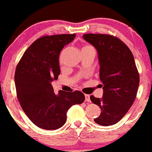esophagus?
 Listing matches in <instances>:
<instances>
[{"mask_svg": "<svg viewBox=\"0 0 152 152\" xmlns=\"http://www.w3.org/2000/svg\"><path fill=\"white\" fill-rule=\"evenodd\" d=\"M85 102H90V96L89 95H85Z\"/></svg>", "mask_w": 152, "mask_h": 152, "instance_id": "esophagus-1", "label": "esophagus"}]
</instances>
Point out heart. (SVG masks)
Wrapping results in <instances>:
<instances>
[{
	"instance_id": "obj_1",
	"label": "heart",
	"mask_w": 152,
	"mask_h": 152,
	"mask_svg": "<svg viewBox=\"0 0 152 152\" xmlns=\"http://www.w3.org/2000/svg\"><path fill=\"white\" fill-rule=\"evenodd\" d=\"M86 47H90V46H89V45H87V46H85L84 48H86Z\"/></svg>"
}]
</instances>
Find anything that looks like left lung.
I'll return each mask as SVG.
<instances>
[{
	"mask_svg": "<svg viewBox=\"0 0 152 152\" xmlns=\"http://www.w3.org/2000/svg\"><path fill=\"white\" fill-rule=\"evenodd\" d=\"M85 41L96 49L99 56V78L103 87L102 98L90 96L101 108L94 121L99 125L118 123L134 103L140 77L130 49L115 37L102 34H86Z\"/></svg>",
	"mask_w": 152,
	"mask_h": 152,
	"instance_id": "left-lung-1",
	"label": "left lung"
}]
</instances>
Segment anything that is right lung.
<instances>
[{"label": "right lung", "instance_id": "obj_1", "mask_svg": "<svg viewBox=\"0 0 152 152\" xmlns=\"http://www.w3.org/2000/svg\"><path fill=\"white\" fill-rule=\"evenodd\" d=\"M76 34H57L39 38L28 48L17 65V96L28 118L38 127L55 130L67 120V112L85 101L80 91L53 92L51 82L60 74L59 56Z\"/></svg>", "mask_w": 152, "mask_h": 152}]
</instances>
